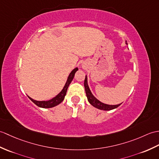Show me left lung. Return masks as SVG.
<instances>
[{
  "label": "left lung",
  "mask_w": 159,
  "mask_h": 159,
  "mask_svg": "<svg viewBox=\"0 0 159 159\" xmlns=\"http://www.w3.org/2000/svg\"><path fill=\"white\" fill-rule=\"evenodd\" d=\"M125 43L127 45V41L125 42ZM84 89H85L86 95H87V98L88 99V102H89L92 106H94L95 108H96L99 110H111L118 108V107H119L122 104L121 103V104H117V105H109V104H104V103H102L99 100H98V99L93 95V93H91L89 87V85H88L87 75L85 76V79H84Z\"/></svg>",
  "instance_id": "obj_1"
}]
</instances>
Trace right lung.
Masks as SVG:
<instances>
[{
    "mask_svg": "<svg viewBox=\"0 0 159 159\" xmlns=\"http://www.w3.org/2000/svg\"><path fill=\"white\" fill-rule=\"evenodd\" d=\"M78 70H79L78 68H75V69L72 70V72L70 73V75L67 79V80H66V83L65 84L64 88L62 89V90L56 95V96L53 98L52 99H49V100L37 101V100H35V99H34L31 98L30 97H29V96H28V97L33 103H34L36 106L40 107V108H53V107L57 106L64 99L65 95H66V92H67V90H68V88L70 85V84L71 83L72 80H73L74 77H75V75L76 72Z\"/></svg>",
    "mask_w": 159,
    "mask_h": 159,
    "instance_id": "right-lung-1",
    "label": "right lung"
}]
</instances>
